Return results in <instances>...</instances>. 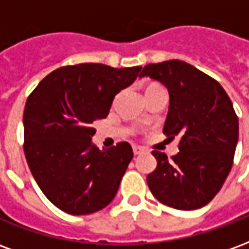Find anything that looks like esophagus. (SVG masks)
Masks as SVG:
<instances>
[{
	"label": "esophagus",
	"mask_w": 249,
	"mask_h": 249,
	"mask_svg": "<svg viewBox=\"0 0 249 249\" xmlns=\"http://www.w3.org/2000/svg\"><path fill=\"white\" fill-rule=\"evenodd\" d=\"M144 152H145V149H144L142 146H137V145L133 146V153H135L136 156H137V155H142Z\"/></svg>",
	"instance_id": "1"
}]
</instances>
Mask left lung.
<instances>
[{"label": "left lung", "mask_w": 249, "mask_h": 249, "mask_svg": "<svg viewBox=\"0 0 249 249\" xmlns=\"http://www.w3.org/2000/svg\"><path fill=\"white\" fill-rule=\"evenodd\" d=\"M141 77H151L168 89L162 132L172 140L180 137V152L172 160L162 152H152L157 167L146 178L148 187L168 207L201 208L216 196L232 168L239 140L232 101L216 80L180 60L149 64Z\"/></svg>", "instance_id": "1"}]
</instances>
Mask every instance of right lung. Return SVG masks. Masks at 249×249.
<instances>
[{
  "instance_id": "1",
  "label": "right lung",
  "mask_w": 249,
  "mask_h": 249,
  "mask_svg": "<svg viewBox=\"0 0 249 249\" xmlns=\"http://www.w3.org/2000/svg\"><path fill=\"white\" fill-rule=\"evenodd\" d=\"M141 66L116 69L78 64L52 71L32 92L24 110V152L46 197L71 214L94 213L119 191L132 146L93 144V123L105 119L116 94L141 77Z\"/></svg>"
}]
</instances>
